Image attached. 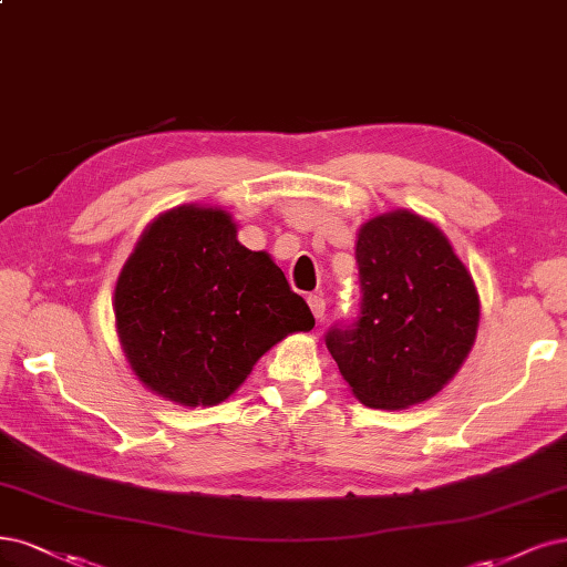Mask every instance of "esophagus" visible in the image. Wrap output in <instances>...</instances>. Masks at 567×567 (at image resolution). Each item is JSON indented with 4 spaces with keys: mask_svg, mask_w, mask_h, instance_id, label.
Listing matches in <instances>:
<instances>
[{
    "mask_svg": "<svg viewBox=\"0 0 567 567\" xmlns=\"http://www.w3.org/2000/svg\"><path fill=\"white\" fill-rule=\"evenodd\" d=\"M307 305H309L311 315H315L317 321L323 319V315H326V300H323L321 296H309V298H307Z\"/></svg>",
    "mask_w": 567,
    "mask_h": 567,
    "instance_id": "esophagus-1",
    "label": "esophagus"
}]
</instances>
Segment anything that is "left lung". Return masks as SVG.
Here are the masks:
<instances>
[{
	"label": "left lung",
	"mask_w": 567,
	"mask_h": 567,
	"mask_svg": "<svg viewBox=\"0 0 567 567\" xmlns=\"http://www.w3.org/2000/svg\"><path fill=\"white\" fill-rule=\"evenodd\" d=\"M357 262V317L326 333L342 378L370 408L399 410L432 399L476 338L472 275L443 231L410 210L368 220Z\"/></svg>",
	"instance_id": "8db88e82"
}]
</instances>
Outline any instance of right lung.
Returning <instances> with one entry per match:
<instances>
[{
	"label": "right lung",
	"instance_id": "obj_1",
	"mask_svg": "<svg viewBox=\"0 0 567 567\" xmlns=\"http://www.w3.org/2000/svg\"><path fill=\"white\" fill-rule=\"evenodd\" d=\"M114 319L135 375L192 408L225 401L271 344L315 328L267 252L241 246L225 210L197 206L145 229L116 281Z\"/></svg>",
	"mask_w": 567,
	"mask_h": 567
}]
</instances>
